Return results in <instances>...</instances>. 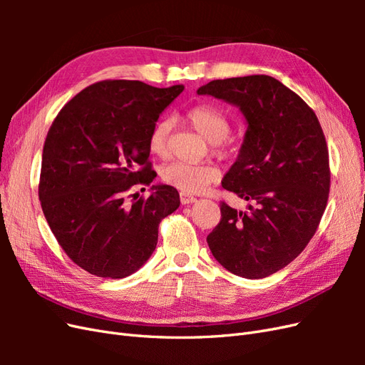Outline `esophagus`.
I'll return each instance as SVG.
<instances>
[{"label": "esophagus", "mask_w": 365, "mask_h": 365, "mask_svg": "<svg viewBox=\"0 0 365 365\" xmlns=\"http://www.w3.org/2000/svg\"><path fill=\"white\" fill-rule=\"evenodd\" d=\"M180 200H181V204H192V202H195L196 201V197L195 196H192V195H189V193H181L180 195Z\"/></svg>", "instance_id": "esophagus-1"}]
</instances>
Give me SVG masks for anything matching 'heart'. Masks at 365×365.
Returning <instances> with one entry per match:
<instances>
[{"mask_svg":"<svg viewBox=\"0 0 365 365\" xmlns=\"http://www.w3.org/2000/svg\"><path fill=\"white\" fill-rule=\"evenodd\" d=\"M185 120L197 134L212 143V149L217 155H227L230 152V134L231 123L228 117L212 105H196L185 113ZM172 130V121L163 118L157 121L149 135V150L158 158H168L170 146L169 137ZM161 180L181 190L182 193H201L210 184L219 180V169L212 164H185L170 163L161 169Z\"/></svg>","mask_w":365,"mask_h":365,"instance_id":"obj_1","label":"heart"}]
</instances>
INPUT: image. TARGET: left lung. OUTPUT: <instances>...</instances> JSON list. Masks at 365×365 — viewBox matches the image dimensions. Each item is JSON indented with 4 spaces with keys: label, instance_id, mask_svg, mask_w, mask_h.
<instances>
[{
    "label": "left lung",
    "instance_id": "1",
    "mask_svg": "<svg viewBox=\"0 0 365 365\" xmlns=\"http://www.w3.org/2000/svg\"><path fill=\"white\" fill-rule=\"evenodd\" d=\"M197 94L239 106L247 132L222 187L250 201L247 212L220 202L207 236L215 259L245 279L289 264L312 239L326 210L330 169L322 125L300 96L264 74L212 81Z\"/></svg>",
    "mask_w": 365,
    "mask_h": 365
}]
</instances>
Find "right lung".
Instances as JSON below:
<instances>
[{
    "instance_id": "right-lung-1",
    "label": "right lung",
    "mask_w": 365,
    "mask_h": 365,
    "mask_svg": "<svg viewBox=\"0 0 365 365\" xmlns=\"http://www.w3.org/2000/svg\"><path fill=\"white\" fill-rule=\"evenodd\" d=\"M184 90L102 81L65 105L43 143L39 201L65 254L97 277L123 279L152 256L161 220L180 207L172 185L129 195L155 180L149 135ZM126 197H132L126 202Z\"/></svg>"
}]
</instances>
